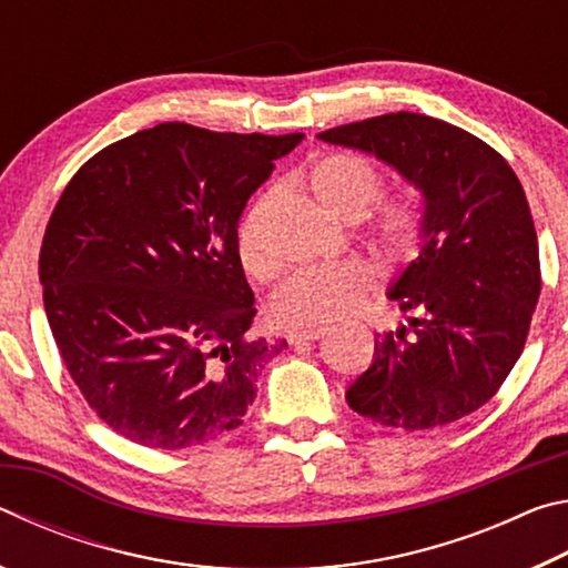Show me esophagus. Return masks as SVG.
Masks as SVG:
<instances>
[{
  "mask_svg": "<svg viewBox=\"0 0 568 568\" xmlns=\"http://www.w3.org/2000/svg\"><path fill=\"white\" fill-rule=\"evenodd\" d=\"M325 335V331L323 328H318V331H297V333H291L287 335V343L291 345H305V343H315V341H321Z\"/></svg>",
  "mask_w": 568,
  "mask_h": 568,
  "instance_id": "34e87169",
  "label": "esophagus"
}]
</instances>
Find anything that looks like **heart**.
I'll list each match as a JSON object with an SVG mask.
<instances>
[{
	"label": "heart",
	"mask_w": 568,
	"mask_h": 568,
	"mask_svg": "<svg viewBox=\"0 0 568 568\" xmlns=\"http://www.w3.org/2000/svg\"><path fill=\"white\" fill-rule=\"evenodd\" d=\"M307 187L331 215L355 223L376 203L383 182L378 170L365 158L353 152H328L311 165ZM271 205L273 195L257 200L237 230L240 263L257 281H271L281 271L277 257L265 245V220ZM373 233L386 253L410 255L423 233V207L416 192H400L386 200ZM371 285V271L358 263L313 267L295 275L273 297V321L287 331L333 328L358 311Z\"/></svg>",
	"instance_id": "b5f03b06"
}]
</instances>
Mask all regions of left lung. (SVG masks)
Segmentation results:
<instances>
[{
  "label": "left lung",
  "instance_id": "1",
  "mask_svg": "<svg viewBox=\"0 0 568 568\" xmlns=\"http://www.w3.org/2000/svg\"><path fill=\"white\" fill-rule=\"evenodd\" d=\"M318 140L386 162L420 192L418 255L388 287L408 325L376 338L348 406L390 428L454 423L496 396L524 351L541 293L538 240L511 165L484 140L416 112Z\"/></svg>",
  "mask_w": 568,
  "mask_h": 568
}]
</instances>
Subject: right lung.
<instances>
[{
    "mask_svg": "<svg viewBox=\"0 0 568 568\" xmlns=\"http://www.w3.org/2000/svg\"><path fill=\"white\" fill-rule=\"evenodd\" d=\"M303 138L162 122L64 187L40 253L47 321L84 400L132 444L178 450L235 430L287 348L250 335L237 223Z\"/></svg>",
    "mask_w": 568,
    "mask_h": 568,
    "instance_id": "add662e5",
    "label": "right lung"
}]
</instances>
